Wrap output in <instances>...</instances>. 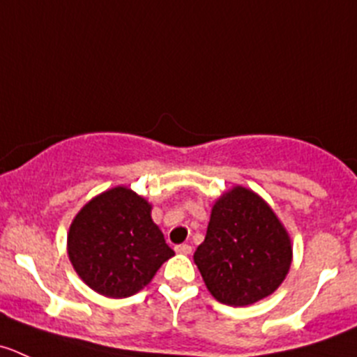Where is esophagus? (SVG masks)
Wrapping results in <instances>:
<instances>
[{"instance_id": "esophagus-1", "label": "esophagus", "mask_w": 357, "mask_h": 357, "mask_svg": "<svg viewBox=\"0 0 357 357\" xmlns=\"http://www.w3.org/2000/svg\"><path fill=\"white\" fill-rule=\"evenodd\" d=\"M174 249L179 255H190V252H192V245L190 244H178Z\"/></svg>"}]
</instances>
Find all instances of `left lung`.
Listing matches in <instances>:
<instances>
[{
	"instance_id": "obj_1",
	"label": "left lung",
	"mask_w": 357,
	"mask_h": 357,
	"mask_svg": "<svg viewBox=\"0 0 357 357\" xmlns=\"http://www.w3.org/2000/svg\"><path fill=\"white\" fill-rule=\"evenodd\" d=\"M291 255L288 231L268 204L235 186L214 204L206 238L193 259L218 302L242 307L281 286Z\"/></svg>"
}]
</instances>
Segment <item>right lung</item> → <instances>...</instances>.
Returning <instances> with one entry per match:
<instances>
[{
	"label": "right lung",
	"instance_id": "add662e5",
	"mask_svg": "<svg viewBox=\"0 0 357 357\" xmlns=\"http://www.w3.org/2000/svg\"><path fill=\"white\" fill-rule=\"evenodd\" d=\"M150 213L143 197L116 186L76 214L68 255L89 288L109 298H126L143 289L174 255Z\"/></svg>",
	"mask_w": 357,
	"mask_h": 357
}]
</instances>
